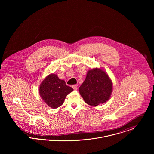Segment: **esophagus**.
Wrapping results in <instances>:
<instances>
[{
  "instance_id": "obj_1",
  "label": "esophagus",
  "mask_w": 154,
  "mask_h": 154,
  "mask_svg": "<svg viewBox=\"0 0 154 154\" xmlns=\"http://www.w3.org/2000/svg\"><path fill=\"white\" fill-rule=\"evenodd\" d=\"M72 88L74 90H77L78 89V86L76 85H72Z\"/></svg>"
}]
</instances>
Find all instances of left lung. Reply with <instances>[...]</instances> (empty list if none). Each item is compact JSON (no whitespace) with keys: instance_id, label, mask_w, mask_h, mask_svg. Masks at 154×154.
Here are the masks:
<instances>
[{"instance_id":"8db88e82","label":"left lung","mask_w":154,"mask_h":154,"mask_svg":"<svg viewBox=\"0 0 154 154\" xmlns=\"http://www.w3.org/2000/svg\"><path fill=\"white\" fill-rule=\"evenodd\" d=\"M112 84L108 75L101 69L88 70L86 78L79 88L85 102L90 106H97L110 98Z\"/></svg>"}]
</instances>
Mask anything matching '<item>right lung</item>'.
I'll list each match as a JSON object with an SVG mask.
<instances>
[{"instance_id":"add662e5","label":"right lung","mask_w":154,"mask_h":154,"mask_svg":"<svg viewBox=\"0 0 154 154\" xmlns=\"http://www.w3.org/2000/svg\"><path fill=\"white\" fill-rule=\"evenodd\" d=\"M73 90V88L66 85L65 81L52 73L42 82L39 92L47 106L52 109H57L63 104L66 96Z\"/></svg>"}]
</instances>
